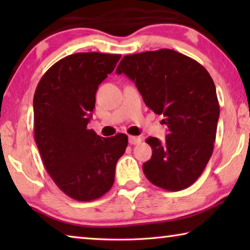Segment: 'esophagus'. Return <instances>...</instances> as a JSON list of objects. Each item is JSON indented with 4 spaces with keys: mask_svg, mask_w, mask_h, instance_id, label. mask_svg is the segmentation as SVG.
<instances>
[{
    "mask_svg": "<svg viewBox=\"0 0 250 250\" xmlns=\"http://www.w3.org/2000/svg\"><path fill=\"white\" fill-rule=\"evenodd\" d=\"M142 142V139L140 137H134V135H130L129 137V143L130 145H140Z\"/></svg>",
    "mask_w": 250,
    "mask_h": 250,
    "instance_id": "1",
    "label": "esophagus"
}]
</instances>
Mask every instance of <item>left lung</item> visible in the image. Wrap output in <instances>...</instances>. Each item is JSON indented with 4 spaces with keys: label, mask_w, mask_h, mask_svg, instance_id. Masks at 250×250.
<instances>
[{
    "label": "left lung",
    "mask_w": 250,
    "mask_h": 250,
    "mask_svg": "<svg viewBox=\"0 0 250 250\" xmlns=\"http://www.w3.org/2000/svg\"><path fill=\"white\" fill-rule=\"evenodd\" d=\"M117 74L135 83L145 104L163 115L168 134L164 142L147 138L151 159L143 172L167 191L188 188L204 171L214 149L219 104L213 79L196 61L173 49L126 55Z\"/></svg>",
    "instance_id": "obj_1"
}]
</instances>
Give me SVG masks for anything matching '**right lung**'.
Listing matches in <instances>:
<instances>
[{
  "label": "right lung",
  "mask_w": 250,
  "mask_h": 250,
  "mask_svg": "<svg viewBox=\"0 0 250 250\" xmlns=\"http://www.w3.org/2000/svg\"><path fill=\"white\" fill-rule=\"evenodd\" d=\"M120 57L69 55L46 71L34 95V137L45 168L76 201L97 200L111 188L116 164L128 146L124 133L101 138L87 126L97 89Z\"/></svg>",
  "instance_id": "add662e5"
}]
</instances>
